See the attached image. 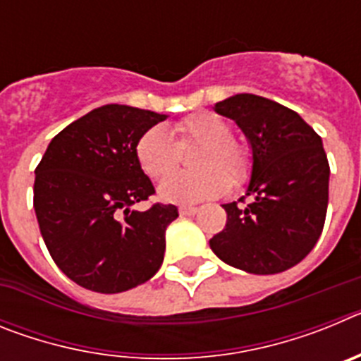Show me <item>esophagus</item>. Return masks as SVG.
Returning a JSON list of instances; mask_svg holds the SVG:
<instances>
[{
    "label": "esophagus",
    "instance_id": "34e87169",
    "mask_svg": "<svg viewBox=\"0 0 361 361\" xmlns=\"http://www.w3.org/2000/svg\"><path fill=\"white\" fill-rule=\"evenodd\" d=\"M197 212H199V208H193V206H180V208H178V213L186 216L197 215Z\"/></svg>",
    "mask_w": 361,
    "mask_h": 361
}]
</instances>
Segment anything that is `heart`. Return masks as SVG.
<instances>
[{
  "label": "heart",
  "instance_id": "heart-1",
  "mask_svg": "<svg viewBox=\"0 0 361 361\" xmlns=\"http://www.w3.org/2000/svg\"><path fill=\"white\" fill-rule=\"evenodd\" d=\"M177 139L161 124L145 130L135 142L137 164L149 178H161L173 169L180 148L200 144L196 156L199 172H176L162 178L159 195L166 202L197 204L224 195L242 186L253 173V149L233 137V124L215 111H197L173 126Z\"/></svg>",
  "mask_w": 361,
  "mask_h": 361
}]
</instances>
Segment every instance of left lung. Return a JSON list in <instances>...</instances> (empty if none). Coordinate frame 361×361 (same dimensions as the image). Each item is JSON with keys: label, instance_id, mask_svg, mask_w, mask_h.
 Instances as JSON below:
<instances>
[{"label": "left lung", "instance_id": "obj_1", "mask_svg": "<svg viewBox=\"0 0 361 361\" xmlns=\"http://www.w3.org/2000/svg\"><path fill=\"white\" fill-rule=\"evenodd\" d=\"M253 149L245 206L224 204L226 228L209 240L213 253L237 269L275 275L304 260L322 235L329 202V161L322 137L282 104L238 94L215 104Z\"/></svg>", "mask_w": 361, "mask_h": 361}]
</instances>
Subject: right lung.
I'll use <instances>...</instances> for the list:
<instances>
[{
	"mask_svg": "<svg viewBox=\"0 0 361 361\" xmlns=\"http://www.w3.org/2000/svg\"><path fill=\"white\" fill-rule=\"evenodd\" d=\"M166 116L104 104L57 133L36 168L34 209L57 267L95 293H123L152 279L164 258L173 204L130 206L155 195L135 142Z\"/></svg>",
	"mask_w": 361,
	"mask_h": 361,
	"instance_id": "right-lung-1",
	"label": "right lung"
}]
</instances>
